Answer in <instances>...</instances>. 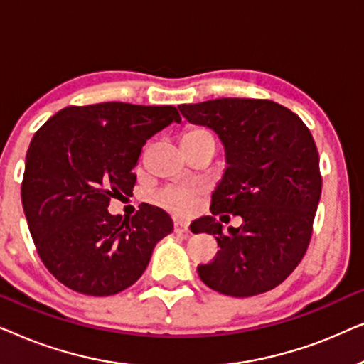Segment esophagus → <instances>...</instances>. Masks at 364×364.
Wrapping results in <instances>:
<instances>
[{
    "mask_svg": "<svg viewBox=\"0 0 364 364\" xmlns=\"http://www.w3.org/2000/svg\"><path fill=\"white\" fill-rule=\"evenodd\" d=\"M173 232L178 233V235H188V227L187 223H182V222H176V227H173Z\"/></svg>",
    "mask_w": 364,
    "mask_h": 364,
    "instance_id": "obj_1",
    "label": "esophagus"
}]
</instances>
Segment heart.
Instances as JSON below:
<instances>
[{
	"mask_svg": "<svg viewBox=\"0 0 364 364\" xmlns=\"http://www.w3.org/2000/svg\"><path fill=\"white\" fill-rule=\"evenodd\" d=\"M218 137L210 127L205 126H191L181 134V146L183 152L200 146L217 147ZM200 200V192L197 188L187 187H168L157 196V202L168 210L178 213H188L197 207Z\"/></svg>",
	"mask_w": 364,
	"mask_h": 364,
	"instance_id": "heart-1",
	"label": "heart"
}]
</instances>
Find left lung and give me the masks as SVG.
<instances>
[{
    "label": "left lung",
    "instance_id": "left-lung-1",
    "mask_svg": "<svg viewBox=\"0 0 364 364\" xmlns=\"http://www.w3.org/2000/svg\"><path fill=\"white\" fill-rule=\"evenodd\" d=\"M178 109L188 122L218 134L228 164L212 193V215L191 225L193 233H210L220 247L197 267L198 277L228 296L272 290L295 270L311 240L321 173L310 129L268 99L222 97ZM222 213L242 216L244 223L223 234L215 220Z\"/></svg>",
    "mask_w": 364,
    "mask_h": 364
}]
</instances>
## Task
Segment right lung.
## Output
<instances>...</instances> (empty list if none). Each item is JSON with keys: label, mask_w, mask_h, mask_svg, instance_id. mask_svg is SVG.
I'll list each match as a JSON object with an SVG mask.
<instances>
[{"label": "right lung", "mask_w": 364, "mask_h": 364, "mask_svg": "<svg viewBox=\"0 0 364 364\" xmlns=\"http://www.w3.org/2000/svg\"><path fill=\"white\" fill-rule=\"evenodd\" d=\"M173 121H181L173 106L101 102L64 107L34 134L23 210L39 258L63 285L116 295L141 278L156 243L172 232L159 207L142 203L131 218L107 207L132 196L142 146Z\"/></svg>", "instance_id": "right-lung-1"}]
</instances>
